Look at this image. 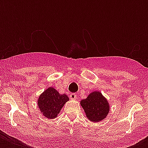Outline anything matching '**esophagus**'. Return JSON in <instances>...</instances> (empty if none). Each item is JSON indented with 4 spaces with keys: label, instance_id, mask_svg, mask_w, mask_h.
<instances>
[{
    "label": "esophagus",
    "instance_id": "esophagus-1",
    "mask_svg": "<svg viewBox=\"0 0 148 148\" xmlns=\"http://www.w3.org/2000/svg\"><path fill=\"white\" fill-rule=\"evenodd\" d=\"M70 98L72 99V100H75V99L77 98V95H75V94H71V95H69Z\"/></svg>",
    "mask_w": 148,
    "mask_h": 148
}]
</instances>
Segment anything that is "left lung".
Listing matches in <instances>:
<instances>
[{
  "instance_id": "1",
  "label": "left lung",
  "mask_w": 148,
  "mask_h": 148,
  "mask_svg": "<svg viewBox=\"0 0 148 148\" xmlns=\"http://www.w3.org/2000/svg\"><path fill=\"white\" fill-rule=\"evenodd\" d=\"M81 105L90 121L99 122L108 114L110 106L108 100L99 91H93L86 99L81 101Z\"/></svg>"
}]
</instances>
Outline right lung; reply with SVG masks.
Here are the masks:
<instances>
[{
    "mask_svg": "<svg viewBox=\"0 0 148 148\" xmlns=\"http://www.w3.org/2000/svg\"><path fill=\"white\" fill-rule=\"evenodd\" d=\"M69 97L66 95H60L53 88H48L40 95L38 100V105L40 112L48 119L58 117L61 108Z\"/></svg>",
    "mask_w": 148,
    "mask_h": 148,
    "instance_id": "add662e5",
    "label": "right lung"
}]
</instances>
